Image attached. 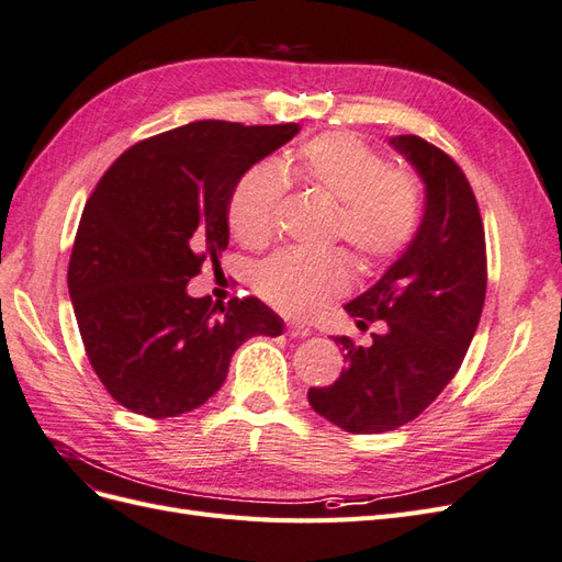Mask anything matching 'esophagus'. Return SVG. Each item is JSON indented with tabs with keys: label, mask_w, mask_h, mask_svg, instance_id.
Segmentation results:
<instances>
[{
	"label": "esophagus",
	"mask_w": 562,
	"mask_h": 562,
	"mask_svg": "<svg viewBox=\"0 0 562 562\" xmlns=\"http://www.w3.org/2000/svg\"><path fill=\"white\" fill-rule=\"evenodd\" d=\"M285 335L288 337H310L312 330L307 326H300V323H288L285 326Z\"/></svg>",
	"instance_id": "esophagus-1"
}]
</instances>
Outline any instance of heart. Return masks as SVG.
I'll list each match as a JSON object with an SVG mask.
<instances>
[{"label":"heart","instance_id":"1","mask_svg":"<svg viewBox=\"0 0 562 562\" xmlns=\"http://www.w3.org/2000/svg\"><path fill=\"white\" fill-rule=\"evenodd\" d=\"M285 176L335 201L330 236L345 239L363 267L396 260L415 241L424 211L419 178L403 166H389L361 135H314L288 155ZM283 194L285 178L271 164H255L236 180L227 223L239 244L260 248L271 239ZM349 283L351 267L342 248L281 250L255 274L258 295L297 318L318 314L330 300L345 295Z\"/></svg>","mask_w":562,"mask_h":562}]
</instances>
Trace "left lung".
Wrapping results in <instances>:
<instances>
[{"label": "left lung", "mask_w": 562, "mask_h": 562, "mask_svg": "<svg viewBox=\"0 0 562 562\" xmlns=\"http://www.w3.org/2000/svg\"><path fill=\"white\" fill-rule=\"evenodd\" d=\"M427 184V209L415 241L347 312L384 321L372 345L335 337L345 351L333 384L312 386L314 411L349 434L394 431L419 417L457 375L479 328L487 255L479 201L462 168L419 135L391 138Z\"/></svg>", "instance_id": "8db88e82"}]
</instances>
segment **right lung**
Masks as SVG:
<instances>
[{"label": "right lung", "instance_id": "obj_1", "mask_svg": "<svg viewBox=\"0 0 562 562\" xmlns=\"http://www.w3.org/2000/svg\"><path fill=\"white\" fill-rule=\"evenodd\" d=\"M297 124L192 122L128 147L83 206L67 267L77 326L108 394L151 419L178 417L223 386L232 353L283 321L258 297L187 295L229 244L227 201Z\"/></svg>", "mask_w": 562, "mask_h": 562}]
</instances>
